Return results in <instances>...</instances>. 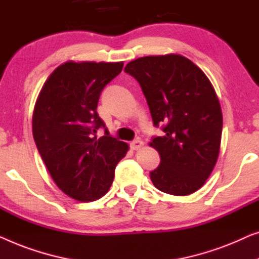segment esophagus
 <instances>
[{
	"label": "esophagus",
	"instance_id": "1",
	"mask_svg": "<svg viewBox=\"0 0 259 259\" xmlns=\"http://www.w3.org/2000/svg\"><path fill=\"white\" fill-rule=\"evenodd\" d=\"M143 145H144V143L141 140H134L130 143V148L133 149V150H138V149L143 147Z\"/></svg>",
	"mask_w": 259,
	"mask_h": 259
}]
</instances>
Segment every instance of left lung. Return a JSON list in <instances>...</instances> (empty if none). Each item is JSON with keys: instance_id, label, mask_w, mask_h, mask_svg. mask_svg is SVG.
Wrapping results in <instances>:
<instances>
[{"instance_id": "left-lung-1", "label": "left lung", "mask_w": 259, "mask_h": 259, "mask_svg": "<svg viewBox=\"0 0 259 259\" xmlns=\"http://www.w3.org/2000/svg\"><path fill=\"white\" fill-rule=\"evenodd\" d=\"M140 83L155 126L161 163L150 172L158 190L187 196L203 187L220 154L223 116L206 75L190 60L169 54L131 61L124 69Z\"/></svg>"}]
</instances>
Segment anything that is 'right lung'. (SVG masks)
<instances>
[{"instance_id": "obj_1", "label": "right lung", "mask_w": 259, "mask_h": 259, "mask_svg": "<svg viewBox=\"0 0 259 259\" xmlns=\"http://www.w3.org/2000/svg\"><path fill=\"white\" fill-rule=\"evenodd\" d=\"M123 62H65L53 71L36 101L32 135L56 185L79 202L101 198L129 145L111 137L97 114L102 90ZM104 127L105 136L97 137Z\"/></svg>"}]
</instances>
